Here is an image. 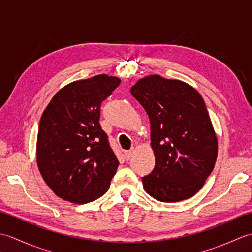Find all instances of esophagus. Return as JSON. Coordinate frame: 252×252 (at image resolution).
<instances>
[{"instance_id":"obj_1","label":"esophagus","mask_w":252,"mask_h":252,"mask_svg":"<svg viewBox=\"0 0 252 252\" xmlns=\"http://www.w3.org/2000/svg\"><path fill=\"white\" fill-rule=\"evenodd\" d=\"M132 156H133V151H132V149H131V151H126V152H125V157H126V159L129 160Z\"/></svg>"}]
</instances>
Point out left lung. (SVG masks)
I'll list each match as a JSON object with an SVG mask.
<instances>
[{
	"instance_id": "1",
	"label": "left lung",
	"mask_w": 252,
	"mask_h": 252,
	"mask_svg": "<svg viewBox=\"0 0 252 252\" xmlns=\"http://www.w3.org/2000/svg\"><path fill=\"white\" fill-rule=\"evenodd\" d=\"M151 121L155 168L142 178L148 195L162 202L194 196L215 168L218 138L205 101L180 80L151 74L131 88Z\"/></svg>"
}]
</instances>
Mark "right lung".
<instances>
[{
    "instance_id": "right-lung-1",
    "label": "right lung",
    "mask_w": 252,
    "mask_h": 252,
    "mask_svg": "<svg viewBox=\"0 0 252 252\" xmlns=\"http://www.w3.org/2000/svg\"><path fill=\"white\" fill-rule=\"evenodd\" d=\"M119 84L107 74L78 80L58 91L42 114L37 168L63 200L82 205L109 189L119 161L99 125L100 104Z\"/></svg>"
}]
</instances>
